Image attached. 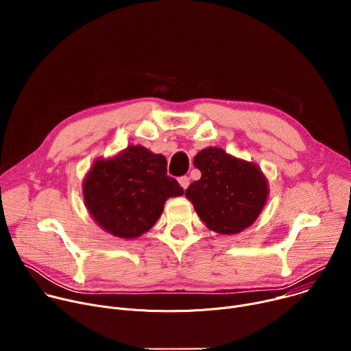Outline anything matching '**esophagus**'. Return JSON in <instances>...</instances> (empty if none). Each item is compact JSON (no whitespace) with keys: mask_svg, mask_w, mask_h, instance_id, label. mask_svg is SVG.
Masks as SVG:
<instances>
[{"mask_svg":"<svg viewBox=\"0 0 351 351\" xmlns=\"http://www.w3.org/2000/svg\"><path fill=\"white\" fill-rule=\"evenodd\" d=\"M178 180H179V184L183 187V190H186L190 184V179L187 176H180Z\"/></svg>","mask_w":351,"mask_h":351,"instance_id":"obj_1","label":"esophagus"}]
</instances>
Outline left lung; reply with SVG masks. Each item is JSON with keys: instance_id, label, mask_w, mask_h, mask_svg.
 <instances>
[{"instance_id": "left-lung-1", "label": "left lung", "mask_w": 351, "mask_h": 351, "mask_svg": "<svg viewBox=\"0 0 351 351\" xmlns=\"http://www.w3.org/2000/svg\"><path fill=\"white\" fill-rule=\"evenodd\" d=\"M193 164L202 171V178L187 187L184 195L207 228L234 234L252 226L269 193L261 169L226 154L219 147L202 149Z\"/></svg>"}]
</instances>
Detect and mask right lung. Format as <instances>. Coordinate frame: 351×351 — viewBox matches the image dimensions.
I'll list each match as a JSON object with an SVG mask.
<instances>
[{"mask_svg": "<svg viewBox=\"0 0 351 351\" xmlns=\"http://www.w3.org/2000/svg\"><path fill=\"white\" fill-rule=\"evenodd\" d=\"M167 175V158L143 145H129L110 160H97L83 180L84 204L106 232L134 239L152 229L169 197L182 195Z\"/></svg>", "mask_w": 351, "mask_h": 351, "instance_id": "1", "label": "right lung"}]
</instances>
